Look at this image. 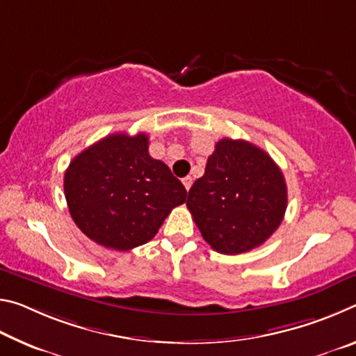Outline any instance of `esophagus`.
<instances>
[{"instance_id":"obj_1","label":"esophagus","mask_w":356,"mask_h":356,"mask_svg":"<svg viewBox=\"0 0 356 356\" xmlns=\"http://www.w3.org/2000/svg\"><path fill=\"white\" fill-rule=\"evenodd\" d=\"M182 184L185 185V188H186V191H188L190 188H191V184H193V179L190 177V176H186V177H184L182 179Z\"/></svg>"}]
</instances>
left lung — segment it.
Returning <instances> with one entry per match:
<instances>
[{
    "label": "left lung",
    "instance_id": "obj_1",
    "mask_svg": "<svg viewBox=\"0 0 356 356\" xmlns=\"http://www.w3.org/2000/svg\"><path fill=\"white\" fill-rule=\"evenodd\" d=\"M186 207L215 251L240 254L262 245L281 225L287 207L286 180L265 150L222 138L204 176L190 188Z\"/></svg>",
    "mask_w": 356,
    "mask_h": 356
}]
</instances>
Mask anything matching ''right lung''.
Returning <instances> with one entry per match:
<instances>
[{"label":"right lung","instance_id":"right-lung-1","mask_svg":"<svg viewBox=\"0 0 356 356\" xmlns=\"http://www.w3.org/2000/svg\"><path fill=\"white\" fill-rule=\"evenodd\" d=\"M64 193L84 236L116 251L152 240L186 200L182 182L149 155L146 134H114L84 149L65 171Z\"/></svg>","mask_w":356,"mask_h":356}]
</instances>
